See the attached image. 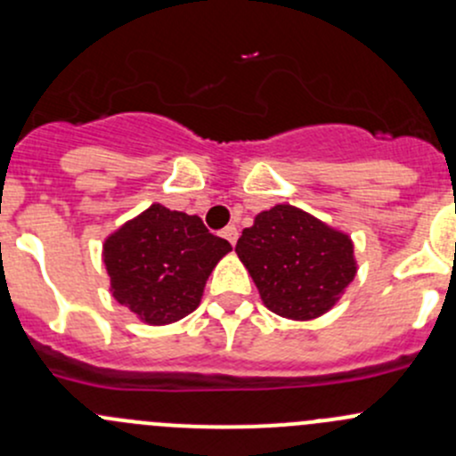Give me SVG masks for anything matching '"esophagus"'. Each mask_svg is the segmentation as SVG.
I'll return each instance as SVG.
<instances>
[{"label":"esophagus","mask_w":456,"mask_h":456,"mask_svg":"<svg viewBox=\"0 0 456 456\" xmlns=\"http://www.w3.org/2000/svg\"><path fill=\"white\" fill-rule=\"evenodd\" d=\"M223 238H227V240L232 242V245H236V240H238V229L233 227V224H229V227L223 229Z\"/></svg>","instance_id":"obj_1"}]
</instances>
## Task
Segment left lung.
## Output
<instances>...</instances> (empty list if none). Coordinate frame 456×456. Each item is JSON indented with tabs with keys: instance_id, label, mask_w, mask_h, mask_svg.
<instances>
[{
	"instance_id": "1",
	"label": "left lung",
	"mask_w": 456,
	"mask_h": 456,
	"mask_svg": "<svg viewBox=\"0 0 456 456\" xmlns=\"http://www.w3.org/2000/svg\"><path fill=\"white\" fill-rule=\"evenodd\" d=\"M236 254L266 309L291 320L326 314L357 271L351 238L291 205L257 214Z\"/></svg>"
}]
</instances>
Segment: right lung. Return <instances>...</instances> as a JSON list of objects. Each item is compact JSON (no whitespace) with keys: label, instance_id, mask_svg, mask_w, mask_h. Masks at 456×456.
Segmentation results:
<instances>
[{"label":"right lung","instance_id":"obj_1","mask_svg":"<svg viewBox=\"0 0 456 456\" xmlns=\"http://www.w3.org/2000/svg\"><path fill=\"white\" fill-rule=\"evenodd\" d=\"M232 251L199 216L151 205L105 240L112 296L147 324H169L200 305L218 260Z\"/></svg>","mask_w":456,"mask_h":456}]
</instances>
